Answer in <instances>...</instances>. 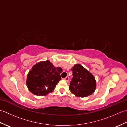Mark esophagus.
<instances>
[{"label":"esophagus","mask_w":127,"mask_h":127,"mask_svg":"<svg viewBox=\"0 0 127 127\" xmlns=\"http://www.w3.org/2000/svg\"><path fill=\"white\" fill-rule=\"evenodd\" d=\"M64 80H65L66 81L68 82L69 80V76H66L65 78H64Z\"/></svg>","instance_id":"1"}]
</instances>
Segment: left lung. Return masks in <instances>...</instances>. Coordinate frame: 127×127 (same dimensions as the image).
Listing matches in <instances>:
<instances>
[{
	"label": "left lung",
	"instance_id": "1",
	"mask_svg": "<svg viewBox=\"0 0 127 127\" xmlns=\"http://www.w3.org/2000/svg\"><path fill=\"white\" fill-rule=\"evenodd\" d=\"M73 77L70 83L69 90L79 97H86L94 92L96 81L93 75L80 65L76 64L71 69Z\"/></svg>",
	"mask_w": 127,
	"mask_h": 127
}]
</instances>
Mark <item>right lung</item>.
<instances>
[{
  "label": "right lung",
  "instance_id": "add662e5",
  "mask_svg": "<svg viewBox=\"0 0 127 127\" xmlns=\"http://www.w3.org/2000/svg\"><path fill=\"white\" fill-rule=\"evenodd\" d=\"M62 69L55 68L49 61L36 63L28 72L27 86L32 93L37 96H44L53 91L61 80Z\"/></svg>",
  "mask_w": 127,
  "mask_h": 127
}]
</instances>
